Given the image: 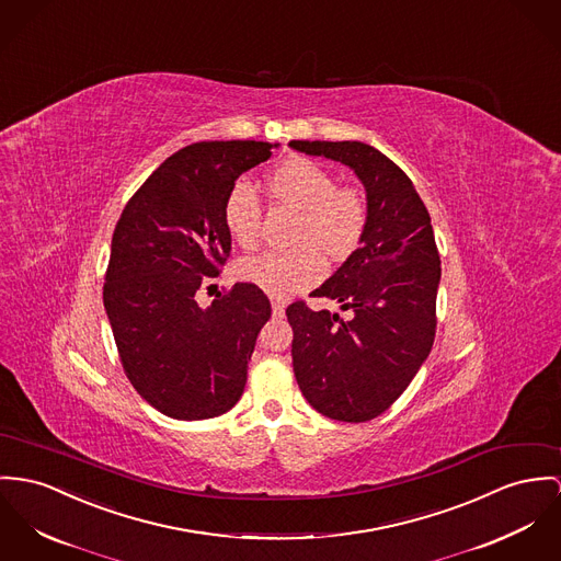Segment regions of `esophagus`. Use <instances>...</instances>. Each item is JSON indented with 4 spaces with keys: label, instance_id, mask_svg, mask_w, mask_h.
<instances>
[{
    "label": "esophagus",
    "instance_id": "1",
    "mask_svg": "<svg viewBox=\"0 0 561 561\" xmlns=\"http://www.w3.org/2000/svg\"><path fill=\"white\" fill-rule=\"evenodd\" d=\"M271 307H273V316H275V318H284V311H286L284 302L275 301V299H273V301H271Z\"/></svg>",
    "mask_w": 561,
    "mask_h": 561
}]
</instances>
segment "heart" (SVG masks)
Here are the masks:
<instances>
[{"instance_id":"1","label":"heart","mask_w":561,"mask_h":561,"mask_svg":"<svg viewBox=\"0 0 561 561\" xmlns=\"http://www.w3.org/2000/svg\"><path fill=\"white\" fill-rule=\"evenodd\" d=\"M271 194L299 211L295 243L288 252H260L239 262L237 271L273 297H290L320 282L327 259L344 260L358 248L367 219V198L358 187L337 185L318 162L290 158L268 174ZM224 226L241 248H254L260 237V203L252 185L234 181L224 198Z\"/></svg>"}]
</instances>
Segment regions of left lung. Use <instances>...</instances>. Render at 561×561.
<instances>
[{
    "instance_id": "1",
    "label": "left lung",
    "mask_w": 561,
    "mask_h": 561,
    "mask_svg": "<svg viewBox=\"0 0 561 561\" xmlns=\"http://www.w3.org/2000/svg\"><path fill=\"white\" fill-rule=\"evenodd\" d=\"M305 156L350 167L365 187L369 219L360 248L311 295L342 302L352 318L302 301L286 309L293 367L320 414L365 423L380 416L427 360L442 277L432 217L403 173L358 140H290Z\"/></svg>"
}]
</instances>
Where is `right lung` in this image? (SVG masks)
Here are the masks:
<instances>
[{
	"mask_svg": "<svg viewBox=\"0 0 561 561\" xmlns=\"http://www.w3.org/2000/svg\"><path fill=\"white\" fill-rule=\"evenodd\" d=\"M279 145L211 140L179 149L129 198L104 284V309L126 376L138 394L176 421L228 412L243 394L271 302L234 284L209 307L201 284L230 256L224 198L230 185Z\"/></svg>",
	"mask_w": 561,
	"mask_h": 561,
	"instance_id": "add662e5",
	"label": "right lung"
}]
</instances>
